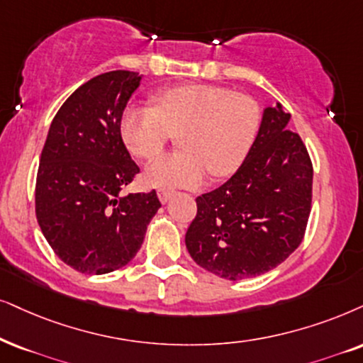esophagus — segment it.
Listing matches in <instances>:
<instances>
[{
    "label": "esophagus",
    "mask_w": 363,
    "mask_h": 363,
    "mask_svg": "<svg viewBox=\"0 0 363 363\" xmlns=\"http://www.w3.org/2000/svg\"><path fill=\"white\" fill-rule=\"evenodd\" d=\"M157 196H159L160 203H162V204H166L167 201L171 199V196H172V191H169V189H159V191H157Z\"/></svg>",
    "instance_id": "obj_1"
}]
</instances>
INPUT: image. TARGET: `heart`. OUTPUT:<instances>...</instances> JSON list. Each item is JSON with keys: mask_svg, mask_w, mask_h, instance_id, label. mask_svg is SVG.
<instances>
[{"mask_svg": "<svg viewBox=\"0 0 363 363\" xmlns=\"http://www.w3.org/2000/svg\"><path fill=\"white\" fill-rule=\"evenodd\" d=\"M261 108L253 97L224 86L186 84L160 90L154 108L130 105L121 117L128 152L152 160L179 134L181 152L150 164L145 182L154 187H196L206 172L226 177L238 171L253 147Z\"/></svg>", "mask_w": 363, "mask_h": 363, "instance_id": "heart-1", "label": "heart"}]
</instances>
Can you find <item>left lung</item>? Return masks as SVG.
I'll use <instances>...</instances> for the list:
<instances>
[{"instance_id": "obj_1", "label": "left lung", "mask_w": 363, "mask_h": 363, "mask_svg": "<svg viewBox=\"0 0 363 363\" xmlns=\"http://www.w3.org/2000/svg\"><path fill=\"white\" fill-rule=\"evenodd\" d=\"M290 113L266 107L245 162L229 181L196 199L186 233L192 259L224 279L259 277L290 256L305 236L313 166Z\"/></svg>"}]
</instances>
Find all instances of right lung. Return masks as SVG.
I'll use <instances>...</instances> for the list:
<instances>
[{"label": "right lung", "instance_id": "add662e5", "mask_svg": "<svg viewBox=\"0 0 363 363\" xmlns=\"http://www.w3.org/2000/svg\"><path fill=\"white\" fill-rule=\"evenodd\" d=\"M140 79L116 70L79 86L41 150L36 219L55 255L80 273L105 274L132 261L160 208L155 191L121 194L140 171L118 128Z\"/></svg>", "mask_w": 363, "mask_h": 363}]
</instances>
